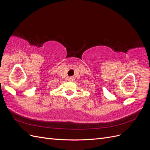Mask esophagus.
<instances>
[{
    "instance_id": "34e87169",
    "label": "esophagus",
    "mask_w": 150,
    "mask_h": 150,
    "mask_svg": "<svg viewBox=\"0 0 150 150\" xmlns=\"http://www.w3.org/2000/svg\"><path fill=\"white\" fill-rule=\"evenodd\" d=\"M69 81H73V78H69Z\"/></svg>"
}]
</instances>
